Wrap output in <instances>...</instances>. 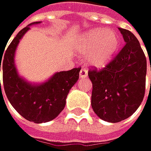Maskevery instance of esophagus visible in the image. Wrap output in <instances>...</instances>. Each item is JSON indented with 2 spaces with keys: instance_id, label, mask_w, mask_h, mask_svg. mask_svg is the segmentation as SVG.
Returning <instances> with one entry per match:
<instances>
[{
  "instance_id": "1",
  "label": "esophagus",
  "mask_w": 151,
  "mask_h": 151,
  "mask_svg": "<svg viewBox=\"0 0 151 151\" xmlns=\"http://www.w3.org/2000/svg\"><path fill=\"white\" fill-rule=\"evenodd\" d=\"M88 76V70L85 69H81L80 71V78L81 79H84Z\"/></svg>"
}]
</instances>
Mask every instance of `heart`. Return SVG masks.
I'll return each mask as SVG.
<instances>
[{"instance_id": "b5f03b06", "label": "heart", "mask_w": 151, "mask_h": 151, "mask_svg": "<svg viewBox=\"0 0 151 151\" xmlns=\"http://www.w3.org/2000/svg\"><path fill=\"white\" fill-rule=\"evenodd\" d=\"M119 47V35L111 30L96 28L76 38L74 47L78 53L87 55V63L103 68L114 57Z\"/></svg>"}]
</instances>
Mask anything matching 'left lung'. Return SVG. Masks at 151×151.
Segmentation results:
<instances>
[{"instance_id":"1","label":"left lung","mask_w":151,"mask_h":151,"mask_svg":"<svg viewBox=\"0 0 151 151\" xmlns=\"http://www.w3.org/2000/svg\"><path fill=\"white\" fill-rule=\"evenodd\" d=\"M119 30L126 42L124 47L104 69L88 71L93 84L92 108L101 119L111 123L133 115L145 94V55L134 33L122 28Z\"/></svg>"}]
</instances>
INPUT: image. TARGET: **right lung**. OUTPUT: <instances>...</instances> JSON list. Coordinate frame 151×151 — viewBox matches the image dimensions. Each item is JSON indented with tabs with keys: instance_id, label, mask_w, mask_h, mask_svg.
Masks as SVG:
<instances>
[{
	"instance_id": "1",
	"label": "right lung",
	"mask_w": 151,
	"mask_h": 151,
	"mask_svg": "<svg viewBox=\"0 0 151 151\" xmlns=\"http://www.w3.org/2000/svg\"><path fill=\"white\" fill-rule=\"evenodd\" d=\"M40 23H32L22 29L5 51L2 63H1V55L0 60L4 91L9 103L22 117L37 124L53 120L60 114L65 106L69 91L79 80L81 70V68H74L70 70L55 72L40 84L31 83L20 76L15 63L17 45L30 30V25Z\"/></svg>"
}]
</instances>
